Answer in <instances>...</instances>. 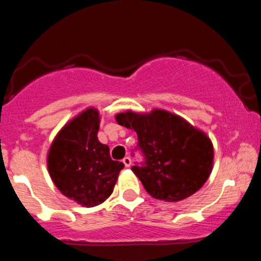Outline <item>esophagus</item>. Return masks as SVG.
Instances as JSON below:
<instances>
[{"mask_svg":"<svg viewBox=\"0 0 261 261\" xmlns=\"http://www.w3.org/2000/svg\"><path fill=\"white\" fill-rule=\"evenodd\" d=\"M123 163L125 165V167H130V165H132V159H130V156H125V158L123 159Z\"/></svg>","mask_w":261,"mask_h":261,"instance_id":"1","label":"esophagus"}]
</instances>
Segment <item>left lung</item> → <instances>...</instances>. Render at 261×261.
I'll return each mask as SVG.
<instances>
[{
	"mask_svg": "<svg viewBox=\"0 0 261 261\" xmlns=\"http://www.w3.org/2000/svg\"><path fill=\"white\" fill-rule=\"evenodd\" d=\"M120 125L137 133V147L144 156L132 171L151 197L168 202L190 197L208 180L213 165V145L199 129L167 111L149 115L119 114Z\"/></svg>",
	"mask_w": 261,
	"mask_h": 261,
	"instance_id": "left-lung-1",
	"label": "left lung"
}]
</instances>
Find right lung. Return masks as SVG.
Instances as JSON below:
<instances>
[{
	"mask_svg": "<svg viewBox=\"0 0 261 261\" xmlns=\"http://www.w3.org/2000/svg\"><path fill=\"white\" fill-rule=\"evenodd\" d=\"M98 111L89 108L60 130L48 153L53 183L69 199L91 208L114 191L124 163L112 161L110 147L99 142Z\"/></svg>",
	"mask_w": 261,
	"mask_h": 261,
	"instance_id": "add662e5",
	"label": "right lung"
}]
</instances>
